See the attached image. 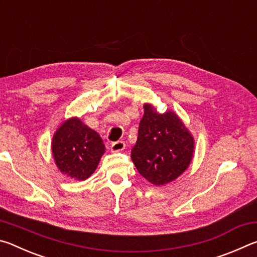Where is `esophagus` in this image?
Instances as JSON below:
<instances>
[{"mask_svg": "<svg viewBox=\"0 0 257 257\" xmlns=\"http://www.w3.org/2000/svg\"><path fill=\"white\" fill-rule=\"evenodd\" d=\"M124 147H125L124 142L118 141V142L112 143V144H111V151L112 152H120V151L124 150Z\"/></svg>", "mask_w": 257, "mask_h": 257, "instance_id": "obj_1", "label": "esophagus"}]
</instances>
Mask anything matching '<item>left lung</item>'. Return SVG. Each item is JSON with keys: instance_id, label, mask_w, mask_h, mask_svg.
<instances>
[{"instance_id": "1", "label": "left lung", "mask_w": 257, "mask_h": 257, "mask_svg": "<svg viewBox=\"0 0 257 257\" xmlns=\"http://www.w3.org/2000/svg\"><path fill=\"white\" fill-rule=\"evenodd\" d=\"M194 139L176 113H158L150 104L138 128L132 159L138 172L155 186L168 184L189 167Z\"/></svg>"}]
</instances>
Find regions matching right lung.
<instances>
[{"instance_id": "1", "label": "right lung", "mask_w": 257, "mask_h": 257, "mask_svg": "<svg viewBox=\"0 0 257 257\" xmlns=\"http://www.w3.org/2000/svg\"><path fill=\"white\" fill-rule=\"evenodd\" d=\"M105 152L102 138L79 119L66 121L52 141V153L60 171L75 180H85L97 168Z\"/></svg>"}]
</instances>
